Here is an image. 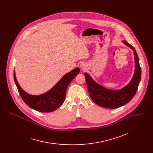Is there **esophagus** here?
Segmentation results:
<instances>
[{
  "instance_id": "1",
  "label": "esophagus",
  "mask_w": 153,
  "mask_h": 153,
  "mask_svg": "<svg viewBox=\"0 0 153 153\" xmlns=\"http://www.w3.org/2000/svg\"><path fill=\"white\" fill-rule=\"evenodd\" d=\"M80 67H81V69H82V70H85V69H87V65H86L85 64H81V65H80Z\"/></svg>"
}]
</instances>
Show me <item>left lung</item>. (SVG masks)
Wrapping results in <instances>:
<instances>
[{"label": "left lung", "instance_id": "left-lung-1", "mask_svg": "<svg viewBox=\"0 0 153 153\" xmlns=\"http://www.w3.org/2000/svg\"><path fill=\"white\" fill-rule=\"evenodd\" d=\"M123 42L134 51L135 72L130 82L120 90L114 91L106 89L95 82L87 73H85L88 91L92 100L99 106L109 109L119 108L127 104L134 97L141 80V69L134 48L127 41Z\"/></svg>", "mask_w": 153, "mask_h": 153}]
</instances>
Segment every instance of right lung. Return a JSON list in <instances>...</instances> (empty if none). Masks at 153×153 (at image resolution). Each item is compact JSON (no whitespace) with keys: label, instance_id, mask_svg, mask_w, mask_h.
Instances as JSON below:
<instances>
[{"label":"right lung","instance_id":"obj_1","mask_svg":"<svg viewBox=\"0 0 153 153\" xmlns=\"http://www.w3.org/2000/svg\"><path fill=\"white\" fill-rule=\"evenodd\" d=\"M76 68L65 75L51 90L40 95H31L25 92L19 85L14 71L13 77L23 101L31 108L42 112H49L60 107L65 98L66 91L72 79L79 74Z\"/></svg>","mask_w":153,"mask_h":153}]
</instances>
